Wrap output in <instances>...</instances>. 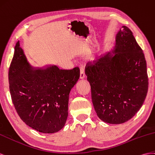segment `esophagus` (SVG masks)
Here are the masks:
<instances>
[{
  "instance_id": "34e87169",
  "label": "esophagus",
  "mask_w": 155,
  "mask_h": 155,
  "mask_svg": "<svg viewBox=\"0 0 155 155\" xmlns=\"http://www.w3.org/2000/svg\"><path fill=\"white\" fill-rule=\"evenodd\" d=\"M85 77H86V74H85V72H84V68L82 67V66H81V67L80 78L83 79V78H85Z\"/></svg>"
}]
</instances>
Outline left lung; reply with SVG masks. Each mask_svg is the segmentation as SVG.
Segmentation results:
<instances>
[{"label":"left lung","mask_w":155,"mask_h":155,"mask_svg":"<svg viewBox=\"0 0 155 155\" xmlns=\"http://www.w3.org/2000/svg\"><path fill=\"white\" fill-rule=\"evenodd\" d=\"M97 116L110 124L129 121L142 106L148 90L147 64L132 31L122 26L113 49L86 68Z\"/></svg>","instance_id":"obj_1"}]
</instances>
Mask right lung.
<instances>
[{
	"instance_id": "add662e5",
	"label": "right lung",
	"mask_w": 155,
	"mask_h": 155,
	"mask_svg": "<svg viewBox=\"0 0 155 155\" xmlns=\"http://www.w3.org/2000/svg\"><path fill=\"white\" fill-rule=\"evenodd\" d=\"M80 77V69H60L55 65L33 67L19 41L9 69L12 102L21 119L32 129L46 134L64 127L69 93Z\"/></svg>"
}]
</instances>
